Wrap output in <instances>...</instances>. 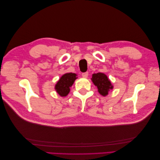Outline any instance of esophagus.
Listing matches in <instances>:
<instances>
[{"label":"esophagus","mask_w":160,"mask_h":160,"mask_svg":"<svg viewBox=\"0 0 160 160\" xmlns=\"http://www.w3.org/2000/svg\"><path fill=\"white\" fill-rule=\"evenodd\" d=\"M88 76H89V73H88V72H85V73H82V76L84 78H86L88 77Z\"/></svg>","instance_id":"34e87169"}]
</instances>
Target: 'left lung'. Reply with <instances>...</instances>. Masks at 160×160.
I'll use <instances>...</instances> for the list:
<instances>
[{
    "label": "left lung",
    "instance_id": "1",
    "mask_svg": "<svg viewBox=\"0 0 160 160\" xmlns=\"http://www.w3.org/2000/svg\"><path fill=\"white\" fill-rule=\"evenodd\" d=\"M91 81L94 85L97 87L99 93L104 97L107 96L109 91L113 89V86L111 84L109 78L103 73H93L91 78Z\"/></svg>",
    "mask_w": 160,
    "mask_h": 160
}]
</instances>
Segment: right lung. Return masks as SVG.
Listing matches in <instances>:
<instances>
[{
  "mask_svg": "<svg viewBox=\"0 0 160 160\" xmlns=\"http://www.w3.org/2000/svg\"><path fill=\"white\" fill-rule=\"evenodd\" d=\"M78 75L74 73H66L60 77L55 85V90L61 97L67 96L70 92V87L73 85Z\"/></svg>",
  "mask_w": 160,
  "mask_h": 160,
  "instance_id": "right-lung-1",
  "label": "right lung"
}]
</instances>
